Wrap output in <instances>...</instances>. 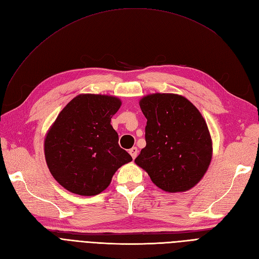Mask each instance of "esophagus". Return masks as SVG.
Wrapping results in <instances>:
<instances>
[{
	"label": "esophagus",
	"instance_id": "34e87169",
	"mask_svg": "<svg viewBox=\"0 0 259 259\" xmlns=\"http://www.w3.org/2000/svg\"><path fill=\"white\" fill-rule=\"evenodd\" d=\"M128 152H130V154L132 155L133 159H136V156H137V154H138V149H137L136 147H133V148L130 149Z\"/></svg>",
	"mask_w": 259,
	"mask_h": 259
}]
</instances>
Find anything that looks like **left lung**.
<instances>
[{"label": "left lung", "instance_id": "left-lung-1", "mask_svg": "<svg viewBox=\"0 0 259 259\" xmlns=\"http://www.w3.org/2000/svg\"><path fill=\"white\" fill-rule=\"evenodd\" d=\"M139 106L147 119L146 147L135 163L164 191L191 189L204 176L213 153L204 117L176 94H151Z\"/></svg>", "mask_w": 259, "mask_h": 259}]
</instances>
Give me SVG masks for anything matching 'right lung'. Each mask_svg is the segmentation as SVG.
<instances>
[{"label": "right lung", "mask_w": 259, "mask_h": 259, "mask_svg": "<svg viewBox=\"0 0 259 259\" xmlns=\"http://www.w3.org/2000/svg\"><path fill=\"white\" fill-rule=\"evenodd\" d=\"M121 107L114 96L81 94L62 109L44 142L53 177L68 191L96 195L110 185L117 168L132 156L119 146L110 124Z\"/></svg>", "instance_id": "1"}]
</instances>
